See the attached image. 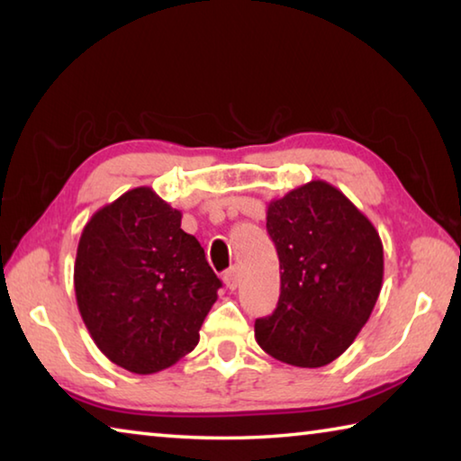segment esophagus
Masks as SVG:
<instances>
[{
	"instance_id": "1",
	"label": "esophagus",
	"mask_w": 461,
	"mask_h": 461,
	"mask_svg": "<svg viewBox=\"0 0 461 461\" xmlns=\"http://www.w3.org/2000/svg\"><path fill=\"white\" fill-rule=\"evenodd\" d=\"M223 283H225V286L231 288V291H233V288H238V285H240V272H238L236 267L225 272V275H223Z\"/></svg>"
}]
</instances>
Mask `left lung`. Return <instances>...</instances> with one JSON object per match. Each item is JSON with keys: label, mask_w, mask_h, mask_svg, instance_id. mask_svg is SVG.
<instances>
[{"label": "left lung", "mask_w": 461, "mask_h": 461, "mask_svg": "<svg viewBox=\"0 0 461 461\" xmlns=\"http://www.w3.org/2000/svg\"><path fill=\"white\" fill-rule=\"evenodd\" d=\"M267 230L283 272L275 313L256 319V341L280 362L321 368L352 346L376 305L384 275L380 236L325 181L270 201Z\"/></svg>", "instance_id": "1"}]
</instances>
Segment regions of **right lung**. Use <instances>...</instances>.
Returning <instances> with one entry per match:
<instances>
[{
	"mask_svg": "<svg viewBox=\"0 0 461 461\" xmlns=\"http://www.w3.org/2000/svg\"><path fill=\"white\" fill-rule=\"evenodd\" d=\"M221 280L181 212L150 186L91 217L75 260V294L95 346L134 374H154L199 343Z\"/></svg>",
	"mask_w": 461,
	"mask_h": 461,
	"instance_id": "1",
	"label": "right lung"
}]
</instances>
